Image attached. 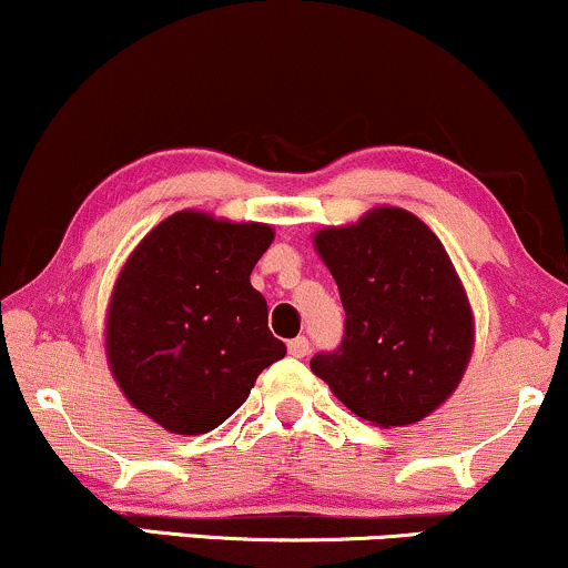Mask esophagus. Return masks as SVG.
Wrapping results in <instances>:
<instances>
[{"label": "esophagus", "mask_w": 568, "mask_h": 568, "mask_svg": "<svg viewBox=\"0 0 568 568\" xmlns=\"http://www.w3.org/2000/svg\"><path fill=\"white\" fill-rule=\"evenodd\" d=\"M290 355L292 358H305L307 355V339L305 337H297L290 342Z\"/></svg>", "instance_id": "esophagus-1"}]
</instances>
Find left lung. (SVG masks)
<instances>
[{"instance_id":"obj_1","label":"left lung","mask_w":568,"mask_h":568,"mask_svg":"<svg viewBox=\"0 0 568 568\" xmlns=\"http://www.w3.org/2000/svg\"><path fill=\"white\" fill-rule=\"evenodd\" d=\"M313 247L347 318L342 345L311 371L374 426L422 422L453 395L474 349L471 303L443 242L408 210L382 205L318 229Z\"/></svg>"}]
</instances>
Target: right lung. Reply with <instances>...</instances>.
<instances>
[{
    "instance_id": "add662e5",
    "label": "right lung",
    "mask_w": 568,
    "mask_h": 568,
    "mask_svg": "<svg viewBox=\"0 0 568 568\" xmlns=\"http://www.w3.org/2000/svg\"><path fill=\"white\" fill-rule=\"evenodd\" d=\"M268 223L179 210L118 273L104 355L125 400L173 434L226 422L286 347L250 273L271 247Z\"/></svg>"
}]
</instances>
